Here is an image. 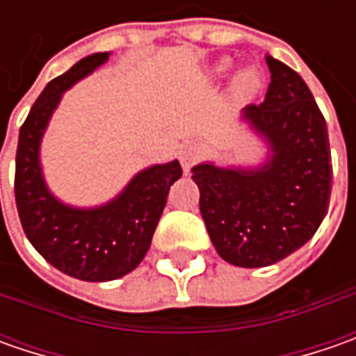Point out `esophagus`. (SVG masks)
Instances as JSON below:
<instances>
[{"mask_svg":"<svg viewBox=\"0 0 356 356\" xmlns=\"http://www.w3.org/2000/svg\"><path fill=\"white\" fill-rule=\"evenodd\" d=\"M202 156H204V148L198 143H188L180 152V162H182L184 170L188 172L198 160H202Z\"/></svg>","mask_w":356,"mask_h":356,"instance_id":"esophagus-1","label":"esophagus"}]
</instances>
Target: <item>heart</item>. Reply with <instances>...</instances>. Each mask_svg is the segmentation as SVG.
Wrapping results in <instances>:
<instances>
[{
  "label": "heart",
  "mask_w": 356,
  "mask_h": 356,
  "mask_svg": "<svg viewBox=\"0 0 356 356\" xmlns=\"http://www.w3.org/2000/svg\"><path fill=\"white\" fill-rule=\"evenodd\" d=\"M227 69H229V61H220L218 67H216V71L222 73V75L226 73ZM261 83H264V79H261V73L257 69H243L234 79V85H232L234 97L238 101H250V99H253L259 92Z\"/></svg>",
  "instance_id": "obj_1"
}]
</instances>
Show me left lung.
Wrapping results in <instances>:
<instances>
[{
    "mask_svg": "<svg viewBox=\"0 0 356 356\" xmlns=\"http://www.w3.org/2000/svg\"><path fill=\"white\" fill-rule=\"evenodd\" d=\"M271 83L266 101L243 118L271 144L273 156L257 170L198 164L200 212L222 259L266 267L305 245L329 208L333 164L325 117L305 81L266 57Z\"/></svg>",
    "mask_w": 356,
    "mask_h": 356,
    "instance_id": "1",
    "label": "left lung"
}]
</instances>
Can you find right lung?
<instances>
[{
  "label": "right lung",
  "instance_id": "right-lung-1",
  "mask_svg": "<svg viewBox=\"0 0 356 356\" xmlns=\"http://www.w3.org/2000/svg\"><path fill=\"white\" fill-rule=\"evenodd\" d=\"M106 59L108 53L89 55L49 83L21 124L15 154V204L25 236L51 266L83 281L118 280L143 261L170 186L182 176L178 160L150 166L118 198L92 210L51 196L39 166L41 136L63 92Z\"/></svg>",
  "mask_w": 356,
  "mask_h": 356
}]
</instances>
